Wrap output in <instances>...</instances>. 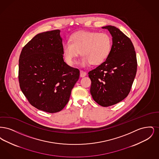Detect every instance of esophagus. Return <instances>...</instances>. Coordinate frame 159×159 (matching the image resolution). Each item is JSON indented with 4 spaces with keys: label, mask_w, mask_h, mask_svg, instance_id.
<instances>
[{
    "label": "esophagus",
    "mask_w": 159,
    "mask_h": 159,
    "mask_svg": "<svg viewBox=\"0 0 159 159\" xmlns=\"http://www.w3.org/2000/svg\"><path fill=\"white\" fill-rule=\"evenodd\" d=\"M86 76V73L85 71H84L80 70V76L81 77H84V76Z\"/></svg>",
    "instance_id": "obj_1"
}]
</instances>
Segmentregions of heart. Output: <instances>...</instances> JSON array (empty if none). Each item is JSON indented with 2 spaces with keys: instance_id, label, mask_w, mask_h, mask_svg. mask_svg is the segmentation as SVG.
Wrapping results in <instances>:
<instances>
[{
  "instance_id": "obj_1",
  "label": "heart",
  "mask_w": 159,
  "mask_h": 159,
  "mask_svg": "<svg viewBox=\"0 0 159 159\" xmlns=\"http://www.w3.org/2000/svg\"><path fill=\"white\" fill-rule=\"evenodd\" d=\"M112 43L111 37L107 33L81 31L72 34L70 42L63 43L62 51L69 65L74 64L80 51L83 56L79 61L80 66L99 65L109 56Z\"/></svg>"
}]
</instances>
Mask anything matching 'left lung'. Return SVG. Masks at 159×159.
<instances>
[{
    "mask_svg": "<svg viewBox=\"0 0 159 159\" xmlns=\"http://www.w3.org/2000/svg\"><path fill=\"white\" fill-rule=\"evenodd\" d=\"M102 28L111 34V50L106 60L88 75L93 100L100 106L108 107L128 95L136 76L137 61L134 46L128 36L114 26Z\"/></svg>",
    "mask_w": 159,
    "mask_h": 159,
    "instance_id": "1",
    "label": "left lung"
}]
</instances>
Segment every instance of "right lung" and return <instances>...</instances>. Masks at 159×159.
I'll list each match as a JSON object with an SVG mask.
<instances>
[{
  "instance_id": "add662e5",
  "label": "right lung",
  "mask_w": 159,
  "mask_h": 159,
  "mask_svg": "<svg viewBox=\"0 0 159 159\" xmlns=\"http://www.w3.org/2000/svg\"><path fill=\"white\" fill-rule=\"evenodd\" d=\"M80 71L63 59L60 30L36 35L21 51L18 79L21 90L31 106L49 113L68 103Z\"/></svg>"
}]
</instances>
